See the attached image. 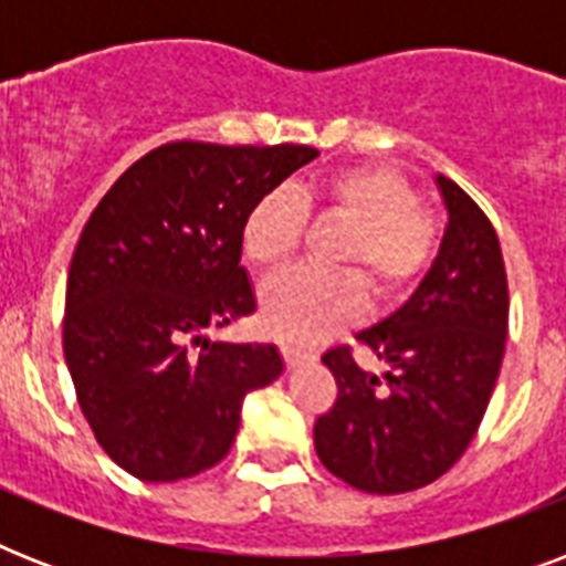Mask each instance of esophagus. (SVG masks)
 <instances>
[{"mask_svg": "<svg viewBox=\"0 0 566 566\" xmlns=\"http://www.w3.org/2000/svg\"><path fill=\"white\" fill-rule=\"evenodd\" d=\"M279 349H282V358H284V364H287V367H300L302 361H305V358H308V355L302 353L300 346H291V344H282L279 346Z\"/></svg>", "mask_w": 566, "mask_h": 566, "instance_id": "esophagus-1", "label": "esophagus"}]
</instances>
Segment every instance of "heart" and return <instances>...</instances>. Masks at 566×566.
Instances as JSON below:
<instances>
[{
    "label": "heart",
    "mask_w": 566,
    "mask_h": 566,
    "mask_svg": "<svg viewBox=\"0 0 566 566\" xmlns=\"http://www.w3.org/2000/svg\"><path fill=\"white\" fill-rule=\"evenodd\" d=\"M305 213L349 222L335 261L346 270H296L261 296V323L282 340L308 344L349 326L367 291L394 300L434 255V222L411 181L387 167H349L319 185L261 196L240 229V247L261 273H279L300 252Z\"/></svg>",
    "instance_id": "b5f03b06"
}]
</instances>
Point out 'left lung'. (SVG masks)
Segmentation results:
<instances>
[{
    "mask_svg": "<svg viewBox=\"0 0 566 566\" xmlns=\"http://www.w3.org/2000/svg\"><path fill=\"white\" fill-rule=\"evenodd\" d=\"M447 231L417 291L358 332L381 373L349 346L323 355L337 381L314 422L328 473L367 493H408L447 473L470 447L500 376L509 335V279L500 238L479 205L438 176Z\"/></svg>",
    "mask_w": 566,
    "mask_h": 566,
    "instance_id": "8db88e82",
    "label": "left lung"
}]
</instances>
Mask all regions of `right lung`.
<instances>
[{
    "label": "right lung",
    "instance_id": "obj_1",
    "mask_svg": "<svg viewBox=\"0 0 566 566\" xmlns=\"http://www.w3.org/2000/svg\"><path fill=\"white\" fill-rule=\"evenodd\" d=\"M317 155L179 140L132 164L91 213L66 279L64 358L84 420L126 473L179 482L220 464L247 394L282 376L273 344L205 332L255 311L243 220Z\"/></svg>",
    "mask_w": 566,
    "mask_h": 566
}]
</instances>
